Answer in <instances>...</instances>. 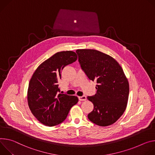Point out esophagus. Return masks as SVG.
I'll list each match as a JSON object with an SVG mask.
<instances>
[{"mask_svg": "<svg viewBox=\"0 0 155 155\" xmlns=\"http://www.w3.org/2000/svg\"><path fill=\"white\" fill-rule=\"evenodd\" d=\"M78 98H79V100L80 101H85V100H87V97H85V95H83V96H81V97H79Z\"/></svg>", "mask_w": 155, "mask_h": 155, "instance_id": "1", "label": "esophagus"}]
</instances>
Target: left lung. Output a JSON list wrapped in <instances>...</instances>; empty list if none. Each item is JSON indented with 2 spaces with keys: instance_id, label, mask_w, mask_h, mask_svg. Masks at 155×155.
<instances>
[{
  "instance_id": "left-lung-1",
  "label": "left lung",
  "mask_w": 155,
  "mask_h": 155,
  "mask_svg": "<svg viewBox=\"0 0 155 155\" xmlns=\"http://www.w3.org/2000/svg\"><path fill=\"white\" fill-rule=\"evenodd\" d=\"M81 69L88 78L97 81V92L87 99L94 109L88 114L91 122L100 126L114 123L127 104L129 85L123 68L113 57L93 49L76 50Z\"/></svg>"
}]
</instances>
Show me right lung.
I'll use <instances>...</instances> for the list:
<instances>
[{"mask_svg": "<svg viewBox=\"0 0 155 155\" xmlns=\"http://www.w3.org/2000/svg\"><path fill=\"white\" fill-rule=\"evenodd\" d=\"M73 51L57 52L41 63L34 73L29 83L28 102L29 109L38 121L47 126L63 122L78 98L58 94V81L64 66L76 61Z\"/></svg>", "mask_w": 155, "mask_h": 155, "instance_id": "right-lung-1", "label": "right lung"}]
</instances>
